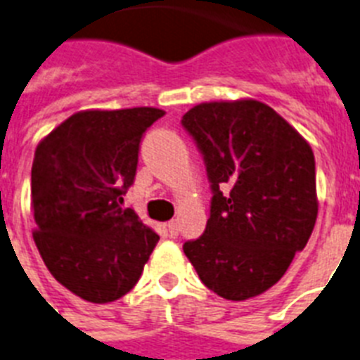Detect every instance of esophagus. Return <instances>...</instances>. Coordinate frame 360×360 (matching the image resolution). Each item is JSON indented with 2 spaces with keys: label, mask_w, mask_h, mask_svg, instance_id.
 <instances>
[{
  "label": "esophagus",
  "mask_w": 360,
  "mask_h": 360,
  "mask_svg": "<svg viewBox=\"0 0 360 360\" xmlns=\"http://www.w3.org/2000/svg\"><path fill=\"white\" fill-rule=\"evenodd\" d=\"M167 231L171 237H176L178 236V222L176 221L167 222Z\"/></svg>",
  "instance_id": "34e87169"
}]
</instances>
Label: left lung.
I'll list each match as a JSON object with an SVG mask.
<instances>
[{
    "mask_svg": "<svg viewBox=\"0 0 360 360\" xmlns=\"http://www.w3.org/2000/svg\"><path fill=\"white\" fill-rule=\"evenodd\" d=\"M182 124L204 154L213 191L206 231L187 240L184 254L202 283L222 298L259 296L281 280L313 233V148L255 99L200 103Z\"/></svg>",
    "mask_w": 360,
    "mask_h": 360,
    "instance_id": "left-lung-1",
    "label": "left lung"
}]
</instances>
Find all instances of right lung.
Listing matches in <instances>:
<instances>
[{
    "label": "right lung",
    "instance_id": "add662e5",
    "mask_svg": "<svg viewBox=\"0 0 360 360\" xmlns=\"http://www.w3.org/2000/svg\"><path fill=\"white\" fill-rule=\"evenodd\" d=\"M153 106L82 110L41 139L31 169L32 239L53 278L79 298L108 304L134 289L158 233L121 207Z\"/></svg>",
    "mask_w": 360,
    "mask_h": 360
}]
</instances>
